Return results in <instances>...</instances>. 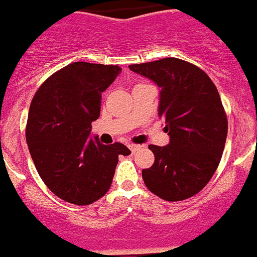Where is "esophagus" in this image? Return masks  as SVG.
I'll list each match as a JSON object with an SVG mask.
<instances>
[{
	"label": "esophagus",
	"instance_id": "34e87169",
	"mask_svg": "<svg viewBox=\"0 0 257 257\" xmlns=\"http://www.w3.org/2000/svg\"><path fill=\"white\" fill-rule=\"evenodd\" d=\"M128 148L131 149V152L136 153V152H137V150H139V149H141L142 146L141 145H136V144H129Z\"/></svg>",
	"mask_w": 257,
	"mask_h": 257
}]
</instances>
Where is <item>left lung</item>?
Returning a JSON list of instances; mask_svg holds the SVG:
<instances>
[{
    "instance_id": "1",
    "label": "left lung",
    "mask_w": 257,
    "mask_h": 257,
    "mask_svg": "<svg viewBox=\"0 0 257 257\" xmlns=\"http://www.w3.org/2000/svg\"><path fill=\"white\" fill-rule=\"evenodd\" d=\"M161 87L159 117L170 144L150 145L154 165L142 170L150 192L166 201H182L201 191L214 175L227 137V117L218 90L204 70L166 57L129 65Z\"/></svg>"
}]
</instances>
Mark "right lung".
Segmentation results:
<instances>
[{"instance_id": "obj_1", "label": "right lung", "mask_w": 257, "mask_h": 257, "mask_svg": "<svg viewBox=\"0 0 257 257\" xmlns=\"http://www.w3.org/2000/svg\"><path fill=\"white\" fill-rule=\"evenodd\" d=\"M121 68L73 62L52 74L30 105L26 141L45 185L75 205H88L107 193L118 155L131 150L120 142L103 145L88 139L100 115L102 92Z\"/></svg>"}]
</instances>
